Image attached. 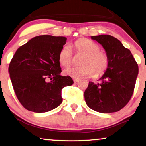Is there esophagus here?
Masks as SVG:
<instances>
[{"instance_id":"34e87169","label":"esophagus","mask_w":146,"mask_h":146,"mask_svg":"<svg viewBox=\"0 0 146 146\" xmlns=\"http://www.w3.org/2000/svg\"><path fill=\"white\" fill-rule=\"evenodd\" d=\"M79 80H80L79 78H73V81H74V82H75V83L79 81Z\"/></svg>"}]
</instances>
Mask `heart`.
Instances as JSON below:
<instances>
[{
	"label": "heart",
	"instance_id": "obj_1",
	"mask_svg": "<svg viewBox=\"0 0 146 146\" xmlns=\"http://www.w3.org/2000/svg\"><path fill=\"white\" fill-rule=\"evenodd\" d=\"M72 48L77 54H83L80 65L78 67H70L64 70V74L73 78L90 77L99 75L105 72L108 65V58L105 52L94 41L86 38L78 40L74 43ZM73 53L69 45H65L59 52L58 60L64 67H68L72 62Z\"/></svg>",
	"mask_w": 146,
	"mask_h": 146
}]
</instances>
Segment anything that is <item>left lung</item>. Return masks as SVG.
Segmentation results:
<instances>
[{
    "instance_id": "1",
    "label": "left lung",
    "mask_w": 146,
    "mask_h": 146,
    "mask_svg": "<svg viewBox=\"0 0 146 146\" xmlns=\"http://www.w3.org/2000/svg\"><path fill=\"white\" fill-rule=\"evenodd\" d=\"M103 46L108 65L100 82H89L84 92L87 105L96 112L112 113L123 108L133 94L138 66L128 48L110 35L92 36Z\"/></svg>"
}]
</instances>
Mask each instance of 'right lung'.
<instances>
[{"label": "right lung", "instance_id": "add662e5", "mask_svg": "<svg viewBox=\"0 0 146 146\" xmlns=\"http://www.w3.org/2000/svg\"><path fill=\"white\" fill-rule=\"evenodd\" d=\"M65 37L36 36L18 48L8 72L16 96L27 110L36 113L50 111L62 102V90L73 81L62 76L59 52Z\"/></svg>", "mask_w": 146, "mask_h": 146}]
</instances>
